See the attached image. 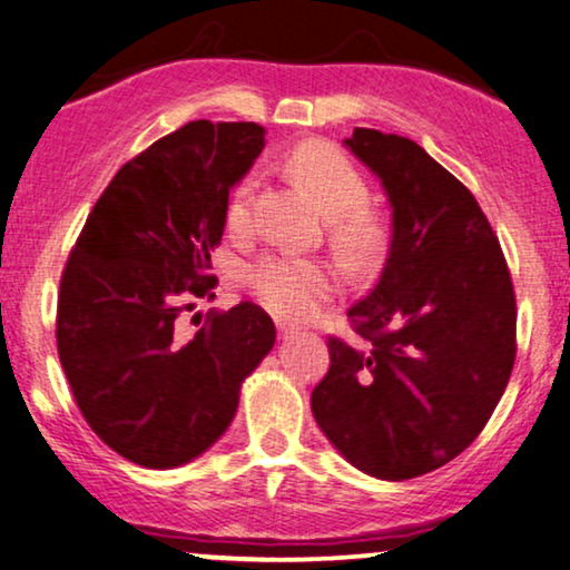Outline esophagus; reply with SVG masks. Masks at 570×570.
<instances>
[{"label":"esophagus","mask_w":570,"mask_h":570,"mask_svg":"<svg viewBox=\"0 0 570 570\" xmlns=\"http://www.w3.org/2000/svg\"><path fill=\"white\" fill-rule=\"evenodd\" d=\"M276 328H278V334H281V336H292V334H297V326H292V323L278 321V318H276Z\"/></svg>","instance_id":"obj_1"}]
</instances>
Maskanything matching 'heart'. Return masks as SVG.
Returning a JSON list of instances; mask_svg holds the SVG:
<instances>
[{
    "label": "heart",
    "mask_w": 570,
    "mask_h": 570,
    "mask_svg": "<svg viewBox=\"0 0 570 570\" xmlns=\"http://www.w3.org/2000/svg\"><path fill=\"white\" fill-rule=\"evenodd\" d=\"M286 170L331 215V236L357 257H368L384 244L386 226L381 215L368 207L371 186L355 160L326 139H307L286 155ZM255 210V181L242 178L228 194L226 226L234 234H247ZM247 278L252 294L271 313L284 318H307L338 286L334 265L292 255H263L249 265Z\"/></svg>",
    "instance_id": "1"
}]
</instances>
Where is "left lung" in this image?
<instances>
[{"label":"left lung","mask_w":570,"mask_h":570,"mask_svg":"<svg viewBox=\"0 0 570 570\" xmlns=\"http://www.w3.org/2000/svg\"><path fill=\"white\" fill-rule=\"evenodd\" d=\"M347 147L392 202V244L371 294L350 307L357 342L328 336L313 415L360 471L405 481L481 434L515 363V292L476 197L426 149L355 128Z\"/></svg>","instance_id":"8db88e82"}]
</instances>
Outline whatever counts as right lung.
<instances>
[{
  "label": "right lung",
  "instance_id": "right-lung-1",
  "mask_svg": "<svg viewBox=\"0 0 570 570\" xmlns=\"http://www.w3.org/2000/svg\"><path fill=\"white\" fill-rule=\"evenodd\" d=\"M261 149L257 124L191 120L163 136L115 173L65 263L55 323L65 379L94 434L136 465L202 455L276 342L255 302L210 309L194 334L178 326L191 297H215L228 189Z\"/></svg>",
  "mask_w": 570,
  "mask_h": 570
}]
</instances>
